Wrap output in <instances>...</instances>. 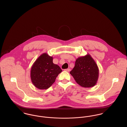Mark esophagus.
Listing matches in <instances>:
<instances>
[{"label":"esophagus","instance_id":"1","mask_svg":"<svg viewBox=\"0 0 127 127\" xmlns=\"http://www.w3.org/2000/svg\"><path fill=\"white\" fill-rule=\"evenodd\" d=\"M64 71H67V72H69V71H70V69H69V68L65 69H64Z\"/></svg>","mask_w":127,"mask_h":127}]
</instances>
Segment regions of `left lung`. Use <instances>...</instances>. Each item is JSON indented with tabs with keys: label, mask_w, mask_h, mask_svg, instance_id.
Returning <instances> with one entry per match:
<instances>
[{
	"label": "left lung",
	"mask_w": 127,
	"mask_h": 127,
	"mask_svg": "<svg viewBox=\"0 0 127 127\" xmlns=\"http://www.w3.org/2000/svg\"><path fill=\"white\" fill-rule=\"evenodd\" d=\"M99 68L91 55L78 58L72 70L70 72L76 82L83 88H91L97 84Z\"/></svg>",
	"instance_id": "left-lung-1"
}]
</instances>
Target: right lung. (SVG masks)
<instances>
[{"label": "right lung", "mask_w": 127, "mask_h": 127, "mask_svg": "<svg viewBox=\"0 0 127 127\" xmlns=\"http://www.w3.org/2000/svg\"><path fill=\"white\" fill-rule=\"evenodd\" d=\"M62 71L60 66L53 63V57L44 53L32 65L30 76L34 86L39 90H47L54 83L59 74Z\"/></svg>", "instance_id": "obj_1"}]
</instances>
